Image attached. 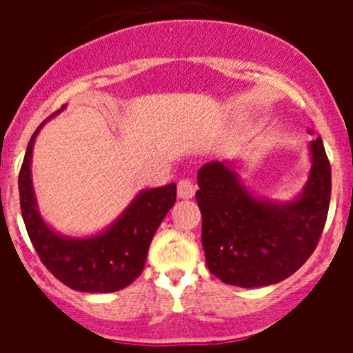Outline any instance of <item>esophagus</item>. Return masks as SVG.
Wrapping results in <instances>:
<instances>
[{
	"mask_svg": "<svg viewBox=\"0 0 353 353\" xmlns=\"http://www.w3.org/2000/svg\"><path fill=\"white\" fill-rule=\"evenodd\" d=\"M176 192H179V198L182 199H191L192 196L196 194V185L191 182V180H180L179 182V189H176Z\"/></svg>",
	"mask_w": 353,
	"mask_h": 353,
	"instance_id": "esophagus-1",
	"label": "esophagus"
}]
</instances>
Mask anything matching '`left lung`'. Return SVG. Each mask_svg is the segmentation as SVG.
<instances>
[{
	"label": "left lung",
	"instance_id": "obj_1",
	"mask_svg": "<svg viewBox=\"0 0 353 353\" xmlns=\"http://www.w3.org/2000/svg\"><path fill=\"white\" fill-rule=\"evenodd\" d=\"M198 185L207 267L226 285H276L313 254L330 203V164L320 136L311 141L310 180L288 203L254 198L226 161L207 162Z\"/></svg>",
	"mask_w": 353,
	"mask_h": 353
}]
</instances>
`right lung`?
I'll return each instance as SVG.
<instances>
[{"label":"right lung","instance_id":"add662e5","mask_svg":"<svg viewBox=\"0 0 353 353\" xmlns=\"http://www.w3.org/2000/svg\"><path fill=\"white\" fill-rule=\"evenodd\" d=\"M46 121L31 136L19 173L21 214L31 244L49 272L68 288L90 293L118 292L143 272L150 242L174 205L176 185L170 183L139 192L127 210L99 235L86 239L60 235L40 217L31 183L33 143Z\"/></svg>","mask_w":353,"mask_h":353}]
</instances>
